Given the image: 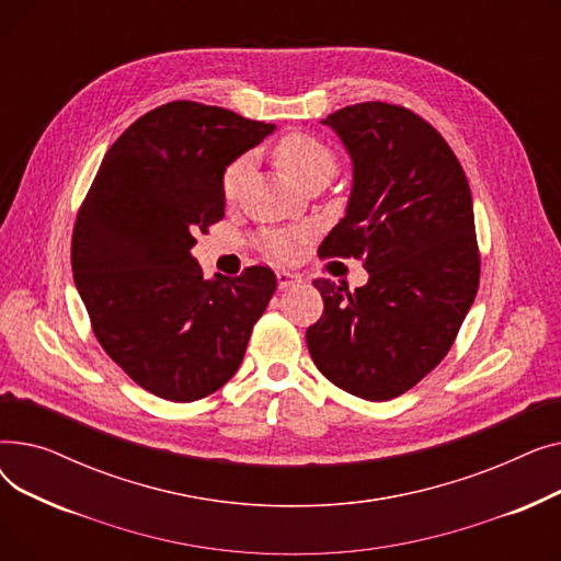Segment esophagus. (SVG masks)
Instances as JSON below:
<instances>
[{"mask_svg": "<svg viewBox=\"0 0 561 561\" xmlns=\"http://www.w3.org/2000/svg\"><path fill=\"white\" fill-rule=\"evenodd\" d=\"M298 282H302L300 275L288 273V271H277V284H279V288H288V286L298 284Z\"/></svg>", "mask_w": 561, "mask_h": 561, "instance_id": "esophagus-1", "label": "esophagus"}]
</instances>
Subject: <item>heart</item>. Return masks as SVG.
<instances>
[{
    "label": "heart",
    "mask_w": 561,
    "mask_h": 561,
    "mask_svg": "<svg viewBox=\"0 0 561 561\" xmlns=\"http://www.w3.org/2000/svg\"><path fill=\"white\" fill-rule=\"evenodd\" d=\"M273 159L279 165L284 174H288L293 182L307 186L309 182L318 180V176H330L336 168V157L330 150V145L322 142L320 138L305 134V131H288L273 145ZM252 170V157L241 154L236 157L222 172L220 188L222 197L227 202L236 199L241 195L248 174ZM265 250L275 256H286L293 250L290 236L286 233H273L265 239Z\"/></svg>",
    "instance_id": "b5f03b06"
}]
</instances>
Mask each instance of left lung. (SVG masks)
I'll use <instances>...</instances> for the list:
<instances>
[{
	"label": "left lung",
	"mask_w": 561,
	"mask_h": 561,
	"mask_svg": "<svg viewBox=\"0 0 561 561\" xmlns=\"http://www.w3.org/2000/svg\"><path fill=\"white\" fill-rule=\"evenodd\" d=\"M322 125L352 157V193L318 256L362 259L368 284L313 279L325 311L307 345L332 385L385 402L440 364L478 296L473 197L450 145L414 111L362 102Z\"/></svg>",
	"instance_id": "8db88e82"
}]
</instances>
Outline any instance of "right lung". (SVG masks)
Instances as JSON below:
<instances>
[{"label": "right lung", "mask_w": 561, "mask_h": 561, "mask_svg": "<svg viewBox=\"0 0 561 561\" xmlns=\"http://www.w3.org/2000/svg\"><path fill=\"white\" fill-rule=\"evenodd\" d=\"M275 125L168 102L117 138L72 231V275L106 355L138 387L193 402L239 370L277 277L250 265L204 279L191 248L225 216V168Z\"/></svg>", "instance_id": "1"}]
</instances>
